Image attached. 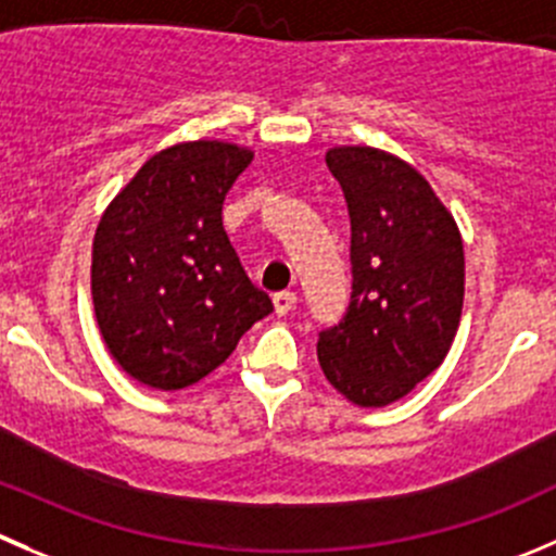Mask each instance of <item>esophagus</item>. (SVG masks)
Here are the masks:
<instances>
[{
	"label": "esophagus",
	"mask_w": 556,
	"mask_h": 556,
	"mask_svg": "<svg viewBox=\"0 0 556 556\" xmlns=\"http://www.w3.org/2000/svg\"><path fill=\"white\" fill-rule=\"evenodd\" d=\"M295 301H299V295L293 290H282V293L274 295V309H277V315H288L295 306Z\"/></svg>",
	"instance_id": "34e87169"
}]
</instances>
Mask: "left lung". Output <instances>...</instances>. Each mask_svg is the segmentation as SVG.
I'll return each instance as SVG.
<instances>
[{
	"instance_id": "8db88e82",
	"label": "left lung",
	"mask_w": 556,
	"mask_h": 556,
	"mask_svg": "<svg viewBox=\"0 0 556 556\" xmlns=\"http://www.w3.org/2000/svg\"><path fill=\"white\" fill-rule=\"evenodd\" d=\"M326 165L350 212L353 295L317 339L326 380L358 407L407 396L448 355L465 301L454 214L409 163L371 147H333Z\"/></svg>"
}]
</instances>
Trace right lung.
<instances>
[{
  "label": "right lung",
  "instance_id": "obj_1",
  "mask_svg": "<svg viewBox=\"0 0 556 556\" xmlns=\"http://www.w3.org/2000/svg\"><path fill=\"white\" fill-rule=\"evenodd\" d=\"M252 149L187 141L163 149L108 203L91 244V301L116 364L157 391L217 369L274 309L223 228V201Z\"/></svg>",
  "mask_w": 556,
  "mask_h": 556
}]
</instances>
